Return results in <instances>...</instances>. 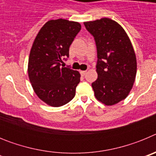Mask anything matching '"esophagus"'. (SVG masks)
<instances>
[{"label":"esophagus","mask_w":156,"mask_h":156,"mask_svg":"<svg viewBox=\"0 0 156 156\" xmlns=\"http://www.w3.org/2000/svg\"><path fill=\"white\" fill-rule=\"evenodd\" d=\"M87 73V71H80V74L81 76H84L85 75H86Z\"/></svg>","instance_id":"obj_1"}]
</instances>
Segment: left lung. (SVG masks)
Returning <instances> with one entry per match:
<instances>
[{"label": "left lung", "instance_id": "obj_1", "mask_svg": "<svg viewBox=\"0 0 156 156\" xmlns=\"http://www.w3.org/2000/svg\"><path fill=\"white\" fill-rule=\"evenodd\" d=\"M97 48L98 79L92 83L95 98L113 105L127 97L137 73V60L130 40L120 25L103 18L83 23Z\"/></svg>", "mask_w": 156, "mask_h": 156}]
</instances>
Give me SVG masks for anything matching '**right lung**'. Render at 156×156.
I'll return each instance as SVG.
<instances>
[{
	"mask_svg": "<svg viewBox=\"0 0 156 156\" xmlns=\"http://www.w3.org/2000/svg\"><path fill=\"white\" fill-rule=\"evenodd\" d=\"M80 30L76 22L50 20L34 40L29 58V78L38 98L49 105H64L75 96L80 74L61 63L69 56L70 45Z\"/></svg>",
	"mask_w": 156,
	"mask_h": 156,
	"instance_id": "add662e5",
	"label": "right lung"
}]
</instances>
